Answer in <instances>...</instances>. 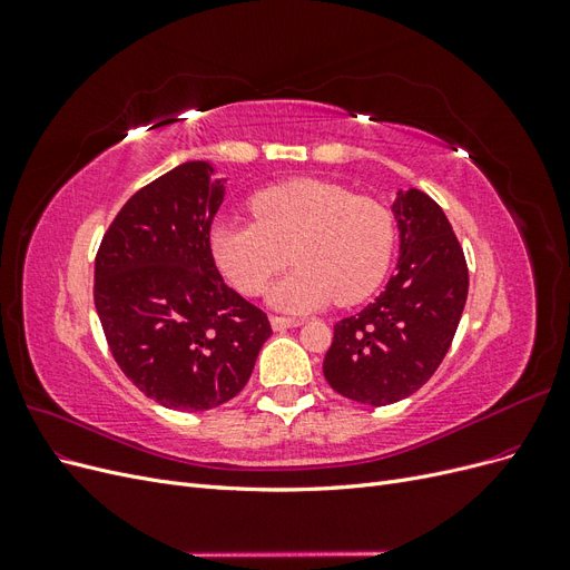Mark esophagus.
<instances>
[{"label": "esophagus", "instance_id": "1", "mask_svg": "<svg viewBox=\"0 0 570 570\" xmlns=\"http://www.w3.org/2000/svg\"><path fill=\"white\" fill-rule=\"evenodd\" d=\"M271 325H273V331H275V333H283V331H287V327H299V325H302V321H299V318L273 316V318H271Z\"/></svg>", "mask_w": 570, "mask_h": 570}]
</instances>
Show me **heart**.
Here are the masks:
<instances>
[{"mask_svg":"<svg viewBox=\"0 0 570 570\" xmlns=\"http://www.w3.org/2000/svg\"><path fill=\"white\" fill-rule=\"evenodd\" d=\"M249 209L254 223L218 220L209 233L218 271L243 295H258L287 264V252L297 268L268 292L281 312H314L333 299L350 306L383 283L394 226L375 199L327 180L292 178L256 193Z\"/></svg>","mask_w":570,"mask_h":570,"instance_id":"1","label":"heart"}]
</instances>
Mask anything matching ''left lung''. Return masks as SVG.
Wrapping results in <instances>:
<instances>
[{"label":"left lung","instance_id":"obj_1","mask_svg":"<svg viewBox=\"0 0 570 570\" xmlns=\"http://www.w3.org/2000/svg\"><path fill=\"white\" fill-rule=\"evenodd\" d=\"M394 278L364 312L335 323L323 361L327 385L347 400L385 406L421 390L459 327L469 268L444 212L416 187L396 189Z\"/></svg>","mask_w":570,"mask_h":570}]
</instances>
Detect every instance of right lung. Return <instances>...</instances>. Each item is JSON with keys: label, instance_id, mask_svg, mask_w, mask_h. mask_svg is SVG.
Listing matches in <instances>:
<instances>
[{"label": "right lung", "instance_id": "right-lung-1", "mask_svg": "<svg viewBox=\"0 0 570 570\" xmlns=\"http://www.w3.org/2000/svg\"><path fill=\"white\" fill-rule=\"evenodd\" d=\"M185 161L126 202L95 262V306L116 364L149 400L206 411L243 390L271 337L262 308L223 283L209 233L226 197Z\"/></svg>", "mask_w": 570, "mask_h": 570}]
</instances>
